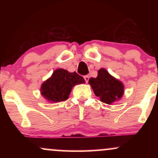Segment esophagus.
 I'll list each match as a JSON object with an SVG mask.
<instances>
[{
	"label": "esophagus",
	"mask_w": 158,
	"mask_h": 158,
	"mask_svg": "<svg viewBox=\"0 0 158 158\" xmlns=\"http://www.w3.org/2000/svg\"><path fill=\"white\" fill-rule=\"evenodd\" d=\"M84 79H85V81H86V82L88 83V80H89V77H88V76H85V77H84Z\"/></svg>",
	"instance_id": "1"
}]
</instances>
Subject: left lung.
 <instances>
[{"label": "left lung", "instance_id": "8db88e82", "mask_svg": "<svg viewBox=\"0 0 158 158\" xmlns=\"http://www.w3.org/2000/svg\"><path fill=\"white\" fill-rule=\"evenodd\" d=\"M88 83L95 95L106 104L110 105L117 102L124 94L123 83L112 77L104 68L99 69L97 78H90Z\"/></svg>", "mask_w": 158, "mask_h": 158}]
</instances>
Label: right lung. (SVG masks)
Wrapping results in <instances>:
<instances>
[{"label":"right lung","mask_w":158,"mask_h":158,"mask_svg":"<svg viewBox=\"0 0 158 158\" xmlns=\"http://www.w3.org/2000/svg\"><path fill=\"white\" fill-rule=\"evenodd\" d=\"M85 82L83 77L76 72L70 73L64 69H57L41 85V94L50 102H62L68 99L74 85Z\"/></svg>","instance_id":"1"}]
</instances>
